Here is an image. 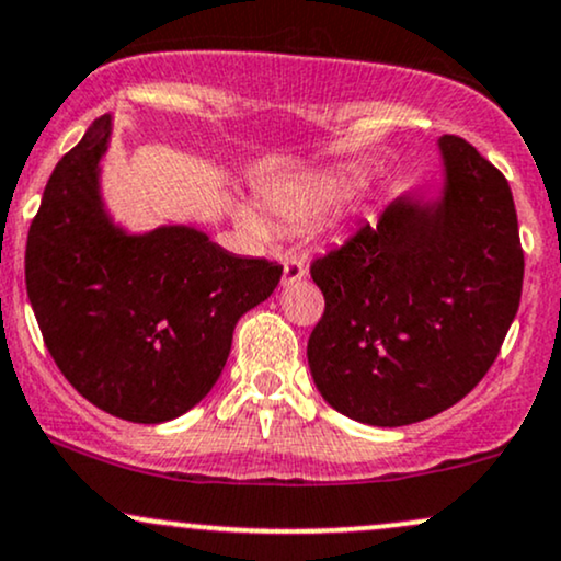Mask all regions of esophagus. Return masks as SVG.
I'll return each mask as SVG.
<instances>
[{"instance_id": "1", "label": "esophagus", "mask_w": 561, "mask_h": 561, "mask_svg": "<svg viewBox=\"0 0 561 561\" xmlns=\"http://www.w3.org/2000/svg\"><path fill=\"white\" fill-rule=\"evenodd\" d=\"M306 274H308V268L300 259H285V276H282V285L285 287L295 285V282L306 279Z\"/></svg>"}]
</instances>
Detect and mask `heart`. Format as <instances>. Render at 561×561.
<instances>
[{
    "mask_svg": "<svg viewBox=\"0 0 561 561\" xmlns=\"http://www.w3.org/2000/svg\"><path fill=\"white\" fill-rule=\"evenodd\" d=\"M355 174H332V178H313L300 182H276V185L263 191V201H266L268 211L289 221H306L313 219L329 208L345 204L350 195L357 187ZM238 221L245 229L255 234L266 232V225L255 216L248 206L234 208Z\"/></svg>",
    "mask_w": 561,
    "mask_h": 561,
    "instance_id": "1",
    "label": "heart"
}]
</instances>
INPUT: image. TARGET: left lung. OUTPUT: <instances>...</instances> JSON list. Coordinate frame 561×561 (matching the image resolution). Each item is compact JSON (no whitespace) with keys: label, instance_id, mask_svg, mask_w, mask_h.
Returning <instances> with one entry per match:
<instances>
[{"label":"left lung","instance_id":"left-lung-1","mask_svg":"<svg viewBox=\"0 0 561 561\" xmlns=\"http://www.w3.org/2000/svg\"><path fill=\"white\" fill-rule=\"evenodd\" d=\"M436 146V198L400 195L310 266L327 300L310 376L336 413L368 426H410L460 402L496 360L523 293L507 180L457 135Z\"/></svg>","mask_w":561,"mask_h":561}]
</instances>
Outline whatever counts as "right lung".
<instances>
[{"instance_id":"add662e5","label":"right lung","mask_w":561,"mask_h":561,"mask_svg":"<svg viewBox=\"0 0 561 561\" xmlns=\"http://www.w3.org/2000/svg\"><path fill=\"white\" fill-rule=\"evenodd\" d=\"M112 114L54 167L25 245L46 350L88 402L133 423L195 408L225 368L240 316L282 266L242 259L191 225L130 232L101 195Z\"/></svg>"}]
</instances>
